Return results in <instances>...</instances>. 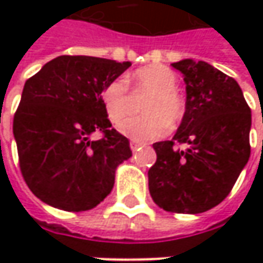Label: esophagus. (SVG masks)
Instances as JSON below:
<instances>
[{
	"label": "esophagus",
	"instance_id": "esophagus-1",
	"mask_svg": "<svg viewBox=\"0 0 263 263\" xmlns=\"http://www.w3.org/2000/svg\"><path fill=\"white\" fill-rule=\"evenodd\" d=\"M142 145H143V143H140V142H137V140H132V142H130V147H132L133 152H136L137 149L142 146Z\"/></svg>",
	"mask_w": 263,
	"mask_h": 263
}]
</instances>
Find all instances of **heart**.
Here are the masks:
<instances>
[{
  "mask_svg": "<svg viewBox=\"0 0 263 263\" xmlns=\"http://www.w3.org/2000/svg\"><path fill=\"white\" fill-rule=\"evenodd\" d=\"M133 95L147 93L142 101V116L126 118L133 108V98L128 92L127 82L117 77L106 83L101 92V101L108 118L120 123L118 130L124 136L137 142L161 139L170 132V126H177L186 116V99L178 92V77L168 67L151 64L142 67L128 77Z\"/></svg>",
  "mask_w": 263,
  "mask_h": 263,
  "instance_id": "heart-1",
  "label": "heart"
}]
</instances>
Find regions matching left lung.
<instances>
[{
	"label": "left lung",
	"instance_id": "8db88e82",
	"mask_svg": "<svg viewBox=\"0 0 263 263\" xmlns=\"http://www.w3.org/2000/svg\"><path fill=\"white\" fill-rule=\"evenodd\" d=\"M173 67L184 74L186 116L173 140L154 143L149 192L164 211L200 214L230 195L248 164L252 112L237 82L215 67L193 60Z\"/></svg>",
	"mask_w": 263,
	"mask_h": 263
}]
</instances>
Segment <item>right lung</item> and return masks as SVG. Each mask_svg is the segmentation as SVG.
Instances as JSON below:
<instances>
[{"mask_svg": "<svg viewBox=\"0 0 263 263\" xmlns=\"http://www.w3.org/2000/svg\"><path fill=\"white\" fill-rule=\"evenodd\" d=\"M130 66L61 55L26 80L13 133L22 176L42 202L82 212L112 190L116 168L132 157V149L128 139L111 126L101 92ZM93 131L103 137L92 142Z\"/></svg>", "mask_w": 263, "mask_h": 263, "instance_id": "right-lung-1", "label": "right lung"}]
</instances>
